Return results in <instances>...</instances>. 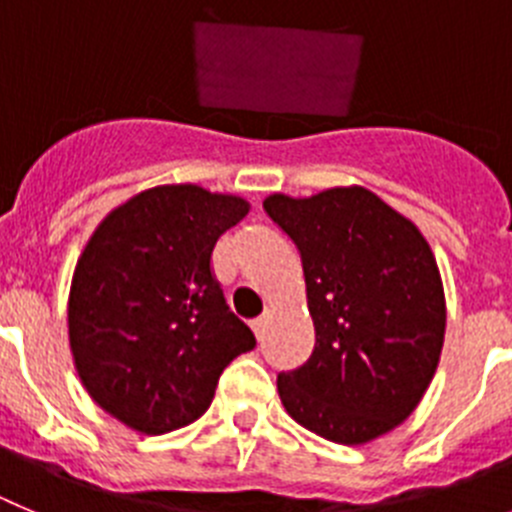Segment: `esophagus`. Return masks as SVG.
Instances as JSON below:
<instances>
[{"mask_svg":"<svg viewBox=\"0 0 512 512\" xmlns=\"http://www.w3.org/2000/svg\"><path fill=\"white\" fill-rule=\"evenodd\" d=\"M265 324H267L265 319H255V321H252V331H255L257 339H262V334H265Z\"/></svg>","mask_w":512,"mask_h":512,"instance_id":"1","label":"esophagus"}]
</instances>
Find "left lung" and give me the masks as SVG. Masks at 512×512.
<instances>
[{"label":"left lung","mask_w":512,"mask_h":512,"mask_svg":"<svg viewBox=\"0 0 512 512\" xmlns=\"http://www.w3.org/2000/svg\"><path fill=\"white\" fill-rule=\"evenodd\" d=\"M262 206L301 252L316 329L311 357L278 375L285 411L336 444L388 434L416 411L444 347V285L426 237L362 186L273 193Z\"/></svg>","instance_id":"1"}]
</instances>
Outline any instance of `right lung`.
<instances>
[{"label":"right lung","mask_w":512,"mask_h":512,"mask_svg":"<svg viewBox=\"0 0 512 512\" xmlns=\"http://www.w3.org/2000/svg\"><path fill=\"white\" fill-rule=\"evenodd\" d=\"M250 204L193 183L137 193L94 229L68 296V342L91 398L160 436L206 413L224 367L255 347L211 273Z\"/></svg>","instance_id":"1"}]
</instances>
